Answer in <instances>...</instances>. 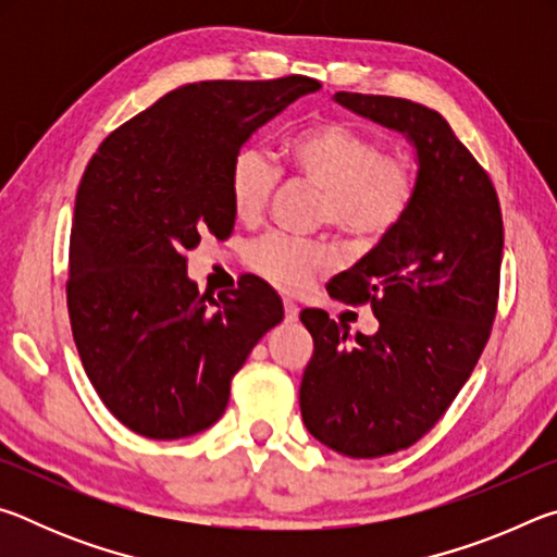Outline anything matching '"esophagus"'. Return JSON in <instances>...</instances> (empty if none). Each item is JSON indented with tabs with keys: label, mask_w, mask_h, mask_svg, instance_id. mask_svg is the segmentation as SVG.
<instances>
[{
	"label": "esophagus",
	"mask_w": 557,
	"mask_h": 557,
	"mask_svg": "<svg viewBox=\"0 0 557 557\" xmlns=\"http://www.w3.org/2000/svg\"><path fill=\"white\" fill-rule=\"evenodd\" d=\"M282 305H285V322H297V319H299V307L295 305V301L285 299V301H282Z\"/></svg>",
	"instance_id": "1"
}]
</instances>
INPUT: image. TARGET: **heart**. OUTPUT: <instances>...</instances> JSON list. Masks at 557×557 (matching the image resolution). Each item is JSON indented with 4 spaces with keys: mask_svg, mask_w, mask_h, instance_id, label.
<instances>
[{
    "mask_svg": "<svg viewBox=\"0 0 557 557\" xmlns=\"http://www.w3.org/2000/svg\"><path fill=\"white\" fill-rule=\"evenodd\" d=\"M280 172L322 191L319 221L354 245H373L408 219L420 194L410 157L383 152L379 139L342 120H317L282 143ZM277 166L256 147L235 152L228 199L235 219L258 221L277 186ZM248 265L272 285L295 292L332 268V250L319 240L265 235L245 252Z\"/></svg>",
    "mask_w": 557,
    "mask_h": 557,
    "instance_id": "1",
    "label": "heart"
}]
</instances>
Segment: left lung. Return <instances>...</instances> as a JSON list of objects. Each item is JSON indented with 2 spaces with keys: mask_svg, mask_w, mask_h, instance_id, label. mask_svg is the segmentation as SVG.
Segmentation results:
<instances>
[{
  "mask_svg": "<svg viewBox=\"0 0 557 557\" xmlns=\"http://www.w3.org/2000/svg\"><path fill=\"white\" fill-rule=\"evenodd\" d=\"M334 100L403 132L418 152L408 219L329 282L334 299L369 301L379 332L346 344V326L322 309L299 314L314 338L301 420L338 455L373 459L428 435L474 371L496 317L504 221L492 178L440 112L363 92Z\"/></svg>",
  "mask_w": 557,
  "mask_h": 557,
  "instance_id": "8db88e82",
  "label": "left lung"
}]
</instances>
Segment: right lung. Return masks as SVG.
<instances>
[{"label": "right lung", "mask_w": 557, "mask_h": 557, "mask_svg": "<svg viewBox=\"0 0 557 557\" xmlns=\"http://www.w3.org/2000/svg\"><path fill=\"white\" fill-rule=\"evenodd\" d=\"M322 86L188 83L102 139L75 194L69 317L83 369L122 425L178 440L225 412L231 381L285 309L268 282L243 277L219 301L186 275L206 233L228 238V166L268 120Z\"/></svg>", "instance_id": "obj_1"}]
</instances>
